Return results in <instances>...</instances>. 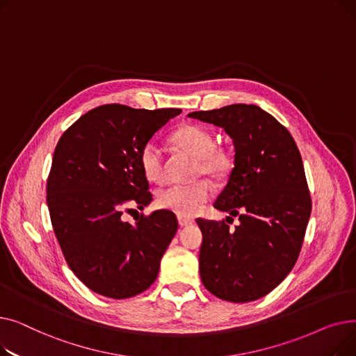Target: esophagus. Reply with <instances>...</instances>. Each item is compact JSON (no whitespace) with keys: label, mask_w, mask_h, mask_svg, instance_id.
Masks as SVG:
<instances>
[{"label":"esophagus","mask_w":356,"mask_h":356,"mask_svg":"<svg viewBox=\"0 0 356 356\" xmlns=\"http://www.w3.org/2000/svg\"><path fill=\"white\" fill-rule=\"evenodd\" d=\"M177 222L179 225L183 228V227H189L192 225V223L195 222L192 218H186V216H177Z\"/></svg>","instance_id":"obj_1"}]
</instances>
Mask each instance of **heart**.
I'll use <instances>...</instances> for the list:
<instances>
[{
  "label": "heart",
  "instance_id": "obj_1",
  "mask_svg": "<svg viewBox=\"0 0 356 356\" xmlns=\"http://www.w3.org/2000/svg\"><path fill=\"white\" fill-rule=\"evenodd\" d=\"M176 147L197 159L196 175L222 179L231 167V156L225 148L215 145L209 129L196 124L180 127L172 137ZM140 165L145 179L152 183L164 180L161 148L156 143H147L140 153ZM211 196V186L204 181L191 184H172L160 191L157 204L179 216H193Z\"/></svg>",
  "mask_w": 356,
  "mask_h": 356
}]
</instances>
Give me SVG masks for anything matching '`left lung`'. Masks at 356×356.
Masks as SVG:
<instances>
[{"mask_svg": "<svg viewBox=\"0 0 356 356\" xmlns=\"http://www.w3.org/2000/svg\"><path fill=\"white\" fill-rule=\"evenodd\" d=\"M188 117L220 127L235 149L213 208L239 215V225L196 220L203 235L202 283L222 300L254 302L283 282L300 254L312 212L302 156L289 131L257 105L234 104Z\"/></svg>", "mask_w": 356, "mask_h": 356, "instance_id": "left-lung-1", "label": "left lung"}]
</instances>
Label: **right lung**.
<instances>
[{
    "label": "right lung",
    "mask_w": 356,
    "mask_h": 356,
    "mask_svg": "<svg viewBox=\"0 0 356 356\" xmlns=\"http://www.w3.org/2000/svg\"><path fill=\"white\" fill-rule=\"evenodd\" d=\"M180 109L93 108L56 145L47 180V207L65 259L81 282L101 296L128 298L152 286L177 232L170 211L134 223L122 211L152 203L140 165L143 147ZM133 211V209H131Z\"/></svg>",
    "instance_id": "right-lung-1"
}]
</instances>
